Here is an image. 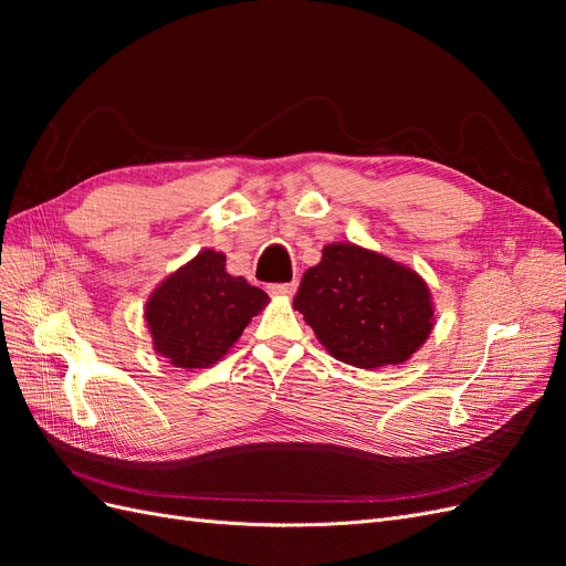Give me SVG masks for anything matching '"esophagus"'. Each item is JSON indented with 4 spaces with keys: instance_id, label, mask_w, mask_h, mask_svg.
<instances>
[{
    "instance_id": "esophagus-1",
    "label": "esophagus",
    "mask_w": 566,
    "mask_h": 566,
    "mask_svg": "<svg viewBox=\"0 0 566 566\" xmlns=\"http://www.w3.org/2000/svg\"><path fill=\"white\" fill-rule=\"evenodd\" d=\"M295 290H297L295 281L293 283H273V285H269V293L273 297H293Z\"/></svg>"
}]
</instances>
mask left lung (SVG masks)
I'll return each mask as SVG.
<instances>
[{"label":"left lung","mask_w":566,"mask_h":566,"mask_svg":"<svg viewBox=\"0 0 566 566\" xmlns=\"http://www.w3.org/2000/svg\"><path fill=\"white\" fill-rule=\"evenodd\" d=\"M293 306L325 352L366 370L406 364L437 323L432 293L416 269L356 243L325 245Z\"/></svg>","instance_id":"left-lung-1"}]
</instances>
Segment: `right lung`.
Here are the masks:
<instances>
[{
	"mask_svg": "<svg viewBox=\"0 0 566 566\" xmlns=\"http://www.w3.org/2000/svg\"><path fill=\"white\" fill-rule=\"evenodd\" d=\"M269 304L264 290L227 271V254L200 250L153 290L144 321L153 349L184 370L210 368Z\"/></svg>",
	"mask_w": 566,
	"mask_h": 566,
	"instance_id": "1",
	"label": "right lung"
}]
</instances>
